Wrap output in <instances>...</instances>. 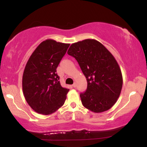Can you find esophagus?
<instances>
[{"label":"esophagus","instance_id":"1","mask_svg":"<svg viewBox=\"0 0 147 147\" xmlns=\"http://www.w3.org/2000/svg\"><path fill=\"white\" fill-rule=\"evenodd\" d=\"M72 86H73L74 88H76V86H77V84H76V83H74V84H73V85H72Z\"/></svg>","mask_w":147,"mask_h":147}]
</instances>
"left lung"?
I'll return each mask as SVG.
<instances>
[{
  "mask_svg": "<svg viewBox=\"0 0 147 147\" xmlns=\"http://www.w3.org/2000/svg\"><path fill=\"white\" fill-rule=\"evenodd\" d=\"M67 53L77 60L87 80V90L80 95L83 106L95 113L111 108L123 83L121 70L112 53L99 41L90 39L72 43Z\"/></svg>",
  "mask_w": 147,
  "mask_h": 147,
  "instance_id": "1",
  "label": "left lung"
}]
</instances>
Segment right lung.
<instances>
[{
  "instance_id": "obj_1",
  "label": "right lung",
  "mask_w": 147,
  "mask_h": 147,
  "mask_svg": "<svg viewBox=\"0 0 147 147\" xmlns=\"http://www.w3.org/2000/svg\"><path fill=\"white\" fill-rule=\"evenodd\" d=\"M69 46V43L45 40L37 46L26 64L22 81L23 95L37 113L49 115L65 101L69 90L61 86L56 69Z\"/></svg>"
}]
</instances>
